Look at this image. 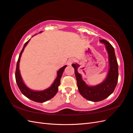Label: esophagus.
I'll return each mask as SVG.
<instances>
[{
	"mask_svg": "<svg viewBox=\"0 0 133 133\" xmlns=\"http://www.w3.org/2000/svg\"><path fill=\"white\" fill-rule=\"evenodd\" d=\"M75 59L74 58H70L67 61V64L68 65H70L74 62H75Z\"/></svg>",
	"mask_w": 133,
	"mask_h": 133,
	"instance_id": "1",
	"label": "esophagus"
}]
</instances>
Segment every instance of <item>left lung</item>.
<instances>
[{
	"instance_id": "8db88e82",
	"label": "left lung",
	"mask_w": 133,
	"mask_h": 133,
	"mask_svg": "<svg viewBox=\"0 0 133 133\" xmlns=\"http://www.w3.org/2000/svg\"><path fill=\"white\" fill-rule=\"evenodd\" d=\"M104 44L108 55L109 69L105 79L102 83L94 86H89L83 80L82 75L78 72L80 65L72 64L77 80L78 91L83 97L89 101L96 102L102 101L111 94L116 87L118 79V65L115 54L114 48L105 39H100Z\"/></svg>"
}]
</instances>
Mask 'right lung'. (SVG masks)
<instances>
[{
	"label": "right lung",
	"instance_id": "right-lung-1",
	"mask_svg": "<svg viewBox=\"0 0 133 133\" xmlns=\"http://www.w3.org/2000/svg\"><path fill=\"white\" fill-rule=\"evenodd\" d=\"M41 32L42 31H41L39 32ZM30 39L28 41H27L25 44V45H24L22 50L21 51L19 56L15 71L16 82H17V85L19 88L20 91H21V92L26 97H28L29 99L31 100L32 101L38 103H43L49 101V100H50V99L53 98V97L56 95V94L57 92V91L58 90V86L60 84V80L62 75H63V72L65 68L67 66L65 65L63 67L61 68L58 70L57 73V77L56 78V79L54 81V82L52 84H51V85L48 88L42 91H34L28 88L23 82L22 78L21 76L19 71V62L22 54V52L23 51L24 49H25V48L26 46V45H28L29 42L30 41Z\"/></svg>",
	"mask_w": 133,
	"mask_h": 133
}]
</instances>
